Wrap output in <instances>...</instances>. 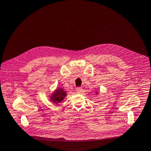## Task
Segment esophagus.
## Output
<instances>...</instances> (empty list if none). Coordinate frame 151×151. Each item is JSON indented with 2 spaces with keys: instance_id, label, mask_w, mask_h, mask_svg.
<instances>
[{
  "instance_id": "obj_1",
  "label": "esophagus",
  "mask_w": 151,
  "mask_h": 151,
  "mask_svg": "<svg viewBox=\"0 0 151 151\" xmlns=\"http://www.w3.org/2000/svg\"><path fill=\"white\" fill-rule=\"evenodd\" d=\"M82 91V87H77L76 88V92H77V93H81V92Z\"/></svg>"
}]
</instances>
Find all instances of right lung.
Returning <instances> with one entry per match:
<instances>
[{"label": "right lung", "mask_w": 151, "mask_h": 151, "mask_svg": "<svg viewBox=\"0 0 151 151\" xmlns=\"http://www.w3.org/2000/svg\"><path fill=\"white\" fill-rule=\"evenodd\" d=\"M65 95V92L61 88H59L56 90V92L52 95V96H51V99L54 102L59 103V102H61L64 99Z\"/></svg>", "instance_id": "add662e5"}]
</instances>
